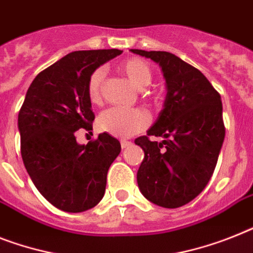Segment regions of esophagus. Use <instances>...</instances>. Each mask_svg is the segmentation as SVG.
Masks as SVG:
<instances>
[{"label": "esophagus", "mask_w": 253, "mask_h": 253, "mask_svg": "<svg viewBox=\"0 0 253 253\" xmlns=\"http://www.w3.org/2000/svg\"><path fill=\"white\" fill-rule=\"evenodd\" d=\"M120 145H122V149H126V147H129V146L131 145V142L125 141V139H122V141H120Z\"/></svg>", "instance_id": "obj_1"}]
</instances>
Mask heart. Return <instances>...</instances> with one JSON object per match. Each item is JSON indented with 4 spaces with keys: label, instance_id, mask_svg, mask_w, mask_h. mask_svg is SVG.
Here are the masks:
<instances>
[{
    "label": "heart",
    "instance_id": "b5f03b06",
    "mask_svg": "<svg viewBox=\"0 0 253 253\" xmlns=\"http://www.w3.org/2000/svg\"><path fill=\"white\" fill-rule=\"evenodd\" d=\"M119 70L137 87L147 86L152 77L149 63L141 58H129L119 64ZM104 70L95 68L87 79L86 93L90 103H102V85H103ZM149 115L142 108H108L98 118V126L102 131L115 137H131L149 125Z\"/></svg>",
    "mask_w": 253,
    "mask_h": 253
}]
</instances>
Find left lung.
<instances>
[{"instance_id": "left-lung-1", "label": "left lung", "mask_w": 253, "mask_h": 253, "mask_svg": "<svg viewBox=\"0 0 253 253\" xmlns=\"http://www.w3.org/2000/svg\"><path fill=\"white\" fill-rule=\"evenodd\" d=\"M130 51L159 63L168 89L156 123L134 141L145 152L137 172L138 187L156 206L178 208L203 191L216 168L225 138L220 93L198 68L174 54ZM151 136H162L163 142Z\"/></svg>"}]
</instances>
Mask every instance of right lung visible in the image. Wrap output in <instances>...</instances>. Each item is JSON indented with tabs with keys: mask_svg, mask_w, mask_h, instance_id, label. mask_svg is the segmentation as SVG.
Listing matches in <instances>:
<instances>
[{
	"mask_svg": "<svg viewBox=\"0 0 253 253\" xmlns=\"http://www.w3.org/2000/svg\"><path fill=\"white\" fill-rule=\"evenodd\" d=\"M122 53L107 49L67 54L35 77L19 111L24 167L41 195L64 212H84L101 202L108 168L122 150L107 133L87 145L76 142V131H90L95 118L87 79Z\"/></svg>",
	"mask_w": 253,
	"mask_h": 253,
	"instance_id": "obj_1",
	"label": "right lung"
}]
</instances>
